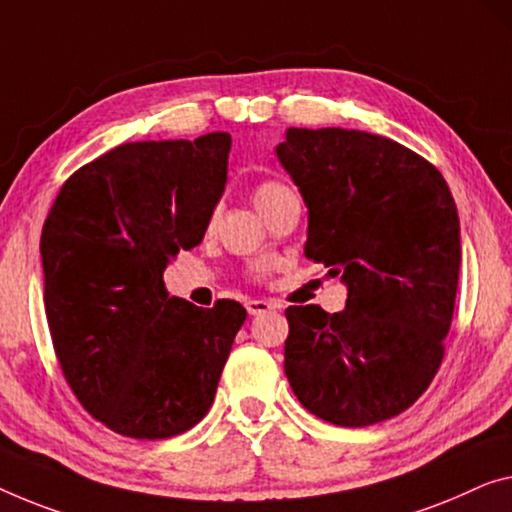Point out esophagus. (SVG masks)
I'll use <instances>...</instances> for the list:
<instances>
[{
	"mask_svg": "<svg viewBox=\"0 0 512 512\" xmlns=\"http://www.w3.org/2000/svg\"><path fill=\"white\" fill-rule=\"evenodd\" d=\"M246 310H248V315H262V312L276 310V303L262 301V299H253V301L246 303Z\"/></svg>",
	"mask_w": 512,
	"mask_h": 512,
	"instance_id": "obj_1",
	"label": "esophagus"
}]
</instances>
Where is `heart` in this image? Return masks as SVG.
Segmentation results:
<instances>
[{
    "instance_id": "1",
    "label": "heart",
    "mask_w": 512,
    "mask_h": 512,
    "mask_svg": "<svg viewBox=\"0 0 512 512\" xmlns=\"http://www.w3.org/2000/svg\"><path fill=\"white\" fill-rule=\"evenodd\" d=\"M287 193H292V190H289L285 183H280V181H262V183H257L255 190H253V200L257 204V209L264 211L271 202H276L278 197L287 195Z\"/></svg>"
}]
</instances>
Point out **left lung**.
I'll list each match as a JSON object with an SVG mask.
<instances>
[{"label":"left lung","mask_w":512,"mask_h":512,"mask_svg":"<svg viewBox=\"0 0 512 512\" xmlns=\"http://www.w3.org/2000/svg\"><path fill=\"white\" fill-rule=\"evenodd\" d=\"M280 163L308 207L305 257L347 305H289L285 375L310 414L365 427L409 409L444 361L460 276V218L430 160L388 137L289 128Z\"/></svg>","instance_id":"8db88e82"}]
</instances>
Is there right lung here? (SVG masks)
<instances>
[{
    "label": "right lung",
    "mask_w": 512,
    "mask_h": 512,
    "mask_svg": "<svg viewBox=\"0 0 512 512\" xmlns=\"http://www.w3.org/2000/svg\"><path fill=\"white\" fill-rule=\"evenodd\" d=\"M230 133L119 144L61 186L41 234L61 372L96 421L167 439L207 416L246 308L170 296L163 271L202 241L227 183Z\"/></svg>",
    "instance_id": "obj_1"
}]
</instances>
